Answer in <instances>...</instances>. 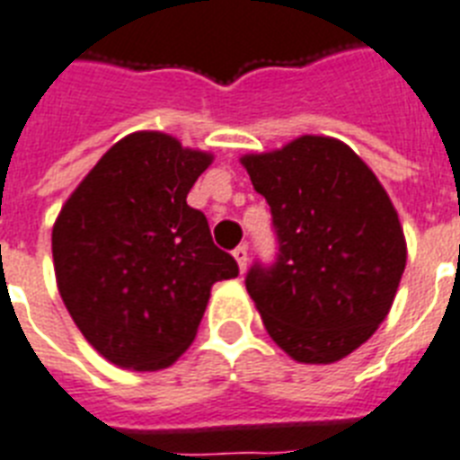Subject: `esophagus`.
I'll return each instance as SVG.
<instances>
[{
	"label": "esophagus",
	"mask_w": 460,
	"mask_h": 460,
	"mask_svg": "<svg viewBox=\"0 0 460 460\" xmlns=\"http://www.w3.org/2000/svg\"><path fill=\"white\" fill-rule=\"evenodd\" d=\"M234 257H236L238 269L245 271V267H248V245H238V248L234 250Z\"/></svg>",
	"instance_id": "esophagus-1"
}]
</instances>
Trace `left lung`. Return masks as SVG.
<instances>
[{
  "label": "left lung",
  "mask_w": 460,
  "mask_h": 460,
  "mask_svg": "<svg viewBox=\"0 0 460 460\" xmlns=\"http://www.w3.org/2000/svg\"><path fill=\"white\" fill-rule=\"evenodd\" d=\"M241 165L279 236L276 262L245 279L269 338L300 364L345 359L390 314L404 274L406 238L390 196L333 137L305 134Z\"/></svg>",
  "instance_id": "obj_1"
}]
</instances>
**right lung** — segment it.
<instances>
[{
    "instance_id": "1",
    "label": "right lung",
    "mask_w": 460,
    "mask_h": 460,
    "mask_svg": "<svg viewBox=\"0 0 460 460\" xmlns=\"http://www.w3.org/2000/svg\"><path fill=\"white\" fill-rule=\"evenodd\" d=\"M212 153L163 132L127 134L63 203L51 231L56 286L111 364L167 368L189 349L217 281L236 279L186 196Z\"/></svg>"
}]
</instances>
